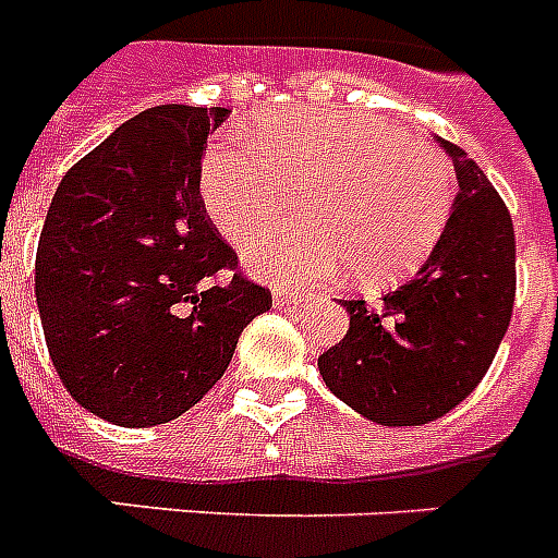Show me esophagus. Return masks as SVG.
I'll return each mask as SVG.
<instances>
[{
	"label": "esophagus",
	"mask_w": 558,
	"mask_h": 558,
	"mask_svg": "<svg viewBox=\"0 0 558 558\" xmlns=\"http://www.w3.org/2000/svg\"><path fill=\"white\" fill-rule=\"evenodd\" d=\"M301 301V292L298 289H275V306H289V303Z\"/></svg>",
	"instance_id": "34e87169"
}]
</instances>
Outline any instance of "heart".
Instances as JSON below:
<instances>
[{"label": "heart", "instance_id": "1", "mask_svg": "<svg viewBox=\"0 0 558 558\" xmlns=\"http://www.w3.org/2000/svg\"><path fill=\"white\" fill-rule=\"evenodd\" d=\"M246 143L223 137L201 162V203L226 240L255 238L306 185V226L252 240L255 275L301 287L352 264L366 283L401 278L436 248L452 203L450 166L396 122L361 111L298 108L257 117Z\"/></svg>", "mask_w": 558, "mask_h": 558}]
</instances>
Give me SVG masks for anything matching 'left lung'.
<instances>
[{
  "mask_svg": "<svg viewBox=\"0 0 558 558\" xmlns=\"http://www.w3.org/2000/svg\"><path fill=\"white\" fill-rule=\"evenodd\" d=\"M438 143L459 194L436 248L378 306L343 301L350 329L318 357L326 387L384 427H421L461 404L490 369L513 315L510 211L464 148Z\"/></svg>",
  "mask_w": 558,
  "mask_h": 558,
  "instance_id": "obj_1",
  "label": "left lung"
}]
</instances>
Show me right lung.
Wrapping results in <instances>:
<instances>
[{"label":"right lung","mask_w":558,"mask_h":558,"mask_svg":"<svg viewBox=\"0 0 558 558\" xmlns=\"http://www.w3.org/2000/svg\"><path fill=\"white\" fill-rule=\"evenodd\" d=\"M226 117L194 106L131 117L68 169L45 217L36 306L53 369L76 404L120 427L192 410L243 326L271 310L201 203L206 140Z\"/></svg>","instance_id":"right-lung-1"}]
</instances>
